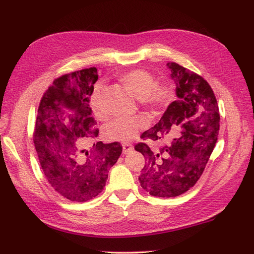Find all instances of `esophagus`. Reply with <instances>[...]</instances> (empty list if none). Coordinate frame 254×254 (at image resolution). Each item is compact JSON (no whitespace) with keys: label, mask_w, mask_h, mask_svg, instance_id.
<instances>
[{"label":"esophagus","mask_w":254,"mask_h":254,"mask_svg":"<svg viewBox=\"0 0 254 254\" xmlns=\"http://www.w3.org/2000/svg\"><path fill=\"white\" fill-rule=\"evenodd\" d=\"M132 150V144L129 143V142H124L123 143V152L124 153H128L129 151H131Z\"/></svg>","instance_id":"esophagus-1"}]
</instances>
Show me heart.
<instances>
[{"instance_id": "1", "label": "heart", "mask_w": 254, "mask_h": 254, "mask_svg": "<svg viewBox=\"0 0 254 254\" xmlns=\"http://www.w3.org/2000/svg\"><path fill=\"white\" fill-rule=\"evenodd\" d=\"M121 80L127 86V89L138 98L141 105L152 110L165 106L173 96L172 87L169 84H157L156 77L147 70L137 69L129 71L122 75ZM101 89L102 84L97 83L90 98V106L97 117L104 116L98 105ZM148 126V118L142 115L116 117L106 124L104 133L108 140L128 141L136 138L138 132Z\"/></svg>"}]
</instances>
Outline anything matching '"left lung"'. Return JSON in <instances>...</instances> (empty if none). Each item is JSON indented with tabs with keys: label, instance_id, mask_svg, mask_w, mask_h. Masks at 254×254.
<instances>
[{
	"label": "left lung",
	"instance_id": "1",
	"mask_svg": "<svg viewBox=\"0 0 254 254\" xmlns=\"http://www.w3.org/2000/svg\"><path fill=\"white\" fill-rule=\"evenodd\" d=\"M178 100L171 103L156 126L141 134L167 144L152 151L140 142L134 149L147 163L139 182L152 196L175 197L193 188L208 162L219 131V110L213 90L200 75L168 62Z\"/></svg>",
	"mask_w": 254,
	"mask_h": 254
}]
</instances>
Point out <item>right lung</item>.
Listing matches in <instances>:
<instances>
[{"label": "right lung", "instance_id": "right-lung-1", "mask_svg": "<svg viewBox=\"0 0 254 254\" xmlns=\"http://www.w3.org/2000/svg\"><path fill=\"white\" fill-rule=\"evenodd\" d=\"M97 79L96 68L56 79L41 98L36 120L34 143L45 177L72 201L90 200L102 192L123 150L120 142L93 143L98 129L89 103Z\"/></svg>", "mask_w": 254, "mask_h": 254}]
</instances>
